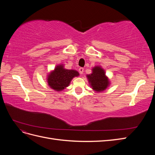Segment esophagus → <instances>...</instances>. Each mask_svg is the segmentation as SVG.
I'll return each mask as SVG.
<instances>
[{
    "mask_svg": "<svg viewBox=\"0 0 155 155\" xmlns=\"http://www.w3.org/2000/svg\"><path fill=\"white\" fill-rule=\"evenodd\" d=\"M83 71H84L83 68H79V73H80L81 74H83Z\"/></svg>",
    "mask_w": 155,
    "mask_h": 155,
    "instance_id": "obj_1",
    "label": "esophagus"
}]
</instances>
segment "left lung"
<instances>
[{
  "label": "left lung",
  "instance_id": "1",
  "mask_svg": "<svg viewBox=\"0 0 155 155\" xmlns=\"http://www.w3.org/2000/svg\"><path fill=\"white\" fill-rule=\"evenodd\" d=\"M87 78L91 87L96 92L104 91L110 85V81L105 75V70L101 66H96L92 69V73Z\"/></svg>",
  "mask_w": 155,
  "mask_h": 155
}]
</instances>
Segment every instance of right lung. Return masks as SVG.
Here are the masks:
<instances>
[{
	"label": "right lung",
	"instance_id": "right-lung-1",
	"mask_svg": "<svg viewBox=\"0 0 155 155\" xmlns=\"http://www.w3.org/2000/svg\"><path fill=\"white\" fill-rule=\"evenodd\" d=\"M79 76V74L76 70L64 68V65L61 64L57 65L54 70L48 74L46 81L51 88L60 92L69 86L74 77Z\"/></svg>",
	"mask_w": 155,
	"mask_h": 155
}]
</instances>
